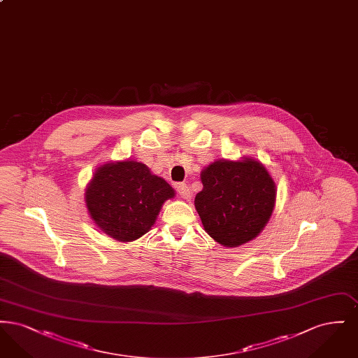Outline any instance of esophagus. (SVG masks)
Masks as SVG:
<instances>
[{"instance_id": "1", "label": "esophagus", "mask_w": 358, "mask_h": 358, "mask_svg": "<svg viewBox=\"0 0 358 358\" xmlns=\"http://www.w3.org/2000/svg\"><path fill=\"white\" fill-rule=\"evenodd\" d=\"M177 192H178V194H180V197L181 199H189L190 197V189L185 185V184H178L177 185Z\"/></svg>"}]
</instances>
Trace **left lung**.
I'll return each mask as SVG.
<instances>
[{
	"label": "left lung",
	"mask_w": 358,
	"mask_h": 358,
	"mask_svg": "<svg viewBox=\"0 0 358 358\" xmlns=\"http://www.w3.org/2000/svg\"><path fill=\"white\" fill-rule=\"evenodd\" d=\"M203 190L194 206L205 232L228 248L254 238L270 222L276 185L266 166L252 157L216 159L200 174Z\"/></svg>",
	"instance_id": "8db88e82"
}]
</instances>
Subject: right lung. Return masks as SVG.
<instances>
[{
	"label": "right lung",
	"mask_w": 358,
	"mask_h": 358,
	"mask_svg": "<svg viewBox=\"0 0 358 358\" xmlns=\"http://www.w3.org/2000/svg\"><path fill=\"white\" fill-rule=\"evenodd\" d=\"M174 196V189L145 164L123 159L96 168L85 201L103 234L126 243L149 232L164 203Z\"/></svg>",
	"instance_id": "obj_1"
}]
</instances>
